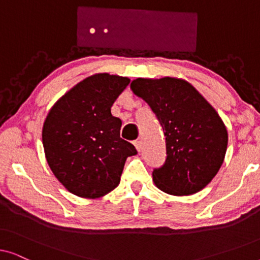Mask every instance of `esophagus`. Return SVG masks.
Here are the masks:
<instances>
[{
	"mask_svg": "<svg viewBox=\"0 0 260 260\" xmlns=\"http://www.w3.org/2000/svg\"><path fill=\"white\" fill-rule=\"evenodd\" d=\"M134 144H135V147H136L137 151H141V148H142V143H141V141H140V140H136V141L134 142Z\"/></svg>",
	"mask_w": 260,
	"mask_h": 260,
	"instance_id": "esophagus-1",
	"label": "esophagus"
}]
</instances>
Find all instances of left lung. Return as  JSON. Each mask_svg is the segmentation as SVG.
I'll use <instances>...</instances> for the list:
<instances>
[{
	"label": "left lung",
	"instance_id": "8db88e82",
	"mask_svg": "<svg viewBox=\"0 0 260 260\" xmlns=\"http://www.w3.org/2000/svg\"><path fill=\"white\" fill-rule=\"evenodd\" d=\"M130 87L148 103L165 131L167 159L152 172L155 186L176 197L204 189L218 174L229 143L216 110L181 78H137Z\"/></svg>",
	"mask_w": 260,
	"mask_h": 260
}]
</instances>
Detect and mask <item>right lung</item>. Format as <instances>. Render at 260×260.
Wrapping results in <instances>:
<instances>
[{"mask_svg": "<svg viewBox=\"0 0 260 260\" xmlns=\"http://www.w3.org/2000/svg\"><path fill=\"white\" fill-rule=\"evenodd\" d=\"M130 79L95 73L60 97L42 126L49 168L70 193L85 199L109 194L120 182L129 156L137 154L119 136L122 120L111 108Z\"/></svg>", "mask_w": 260, "mask_h": 260, "instance_id": "right-lung-1", "label": "right lung"}]
</instances>
